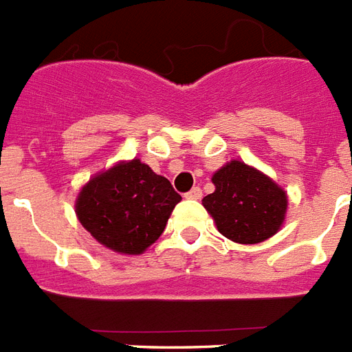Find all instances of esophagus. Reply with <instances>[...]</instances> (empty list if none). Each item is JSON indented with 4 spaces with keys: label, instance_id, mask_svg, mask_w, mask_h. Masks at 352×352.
<instances>
[{
    "label": "esophagus",
    "instance_id": "1",
    "mask_svg": "<svg viewBox=\"0 0 352 352\" xmlns=\"http://www.w3.org/2000/svg\"><path fill=\"white\" fill-rule=\"evenodd\" d=\"M185 198L199 199V198H201V189H199V187H192V189H190L189 192H185Z\"/></svg>",
    "mask_w": 352,
    "mask_h": 352
}]
</instances>
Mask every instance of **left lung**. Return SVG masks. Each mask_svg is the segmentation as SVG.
<instances>
[{
	"label": "left lung",
	"instance_id": "1",
	"mask_svg": "<svg viewBox=\"0 0 352 352\" xmlns=\"http://www.w3.org/2000/svg\"><path fill=\"white\" fill-rule=\"evenodd\" d=\"M216 190L201 201L221 234L236 243H260L276 234L287 210V194L243 162H230L212 176Z\"/></svg>",
	"mask_w": 352,
	"mask_h": 352
}]
</instances>
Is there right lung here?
Masks as SVG:
<instances>
[{
  "label": "right lung",
  "instance_id": "add662e5",
  "mask_svg": "<svg viewBox=\"0 0 352 352\" xmlns=\"http://www.w3.org/2000/svg\"><path fill=\"white\" fill-rule=\"evenodd\" d=\"M182 196L140 160L122 162L81 189L76 214L101 245L142 254L162 236Z\"/></svg>",
  "mask_w": 352,
  "mask_h": 352
}]
</instances>
